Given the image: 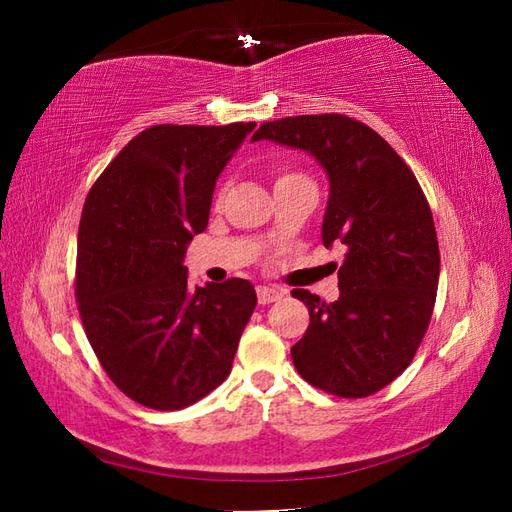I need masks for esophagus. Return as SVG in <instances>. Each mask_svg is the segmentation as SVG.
Returning a JSON list of instances; mask_svg holds the SVG:
<instances>
[{
	"label": "esophagus",
	"mask_w": 512,
	"mask_h": 512,
	"mask_svg": "<svg viewBox=\"0 0 512 512\" xmlns=\"http://www.w3.org/2000/svg\"><path fill=\"white\" fill-rule=\"evenodd\" d=\"M281 297H284V290H281V288L257 286V299H259V303H262V306H266V303H273Z\"/></svg>",
	"instance_id": "obj_1"
}]
</instances>
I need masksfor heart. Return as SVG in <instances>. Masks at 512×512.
<instances>
[{
  "mask_svg": "<svg viewBox=\"0 0 512 512\" xmlns=\"http://www.w3.org/2000/svg\"><path fill=\"white\" fill-rule=\"evenodd\" d=\"M290 176H295V173H286V176H281V178H290ZM281 178H279V180H281Z\"/></svg>",
  "mask_w": 512,
  "mask_h": 512,
  "instance_id": "1",
  "label": "heart"
}]
</instances>
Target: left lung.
<instances>
[{"instance_id": "8db88e82", "label": "left lung", "mask_w": 512, "mask_h": 512, "mask_svg": "<svg viewBox=\"0 0 512 512\" xmlns=\"http://www.w3.org/2000/svg\"><path fill=\"white\" fill-rule=\"evenodd\" d=\"M264 138L317 158L330 180L323 246L347 250L339 299L292 290L310 312L292 363L332 396H372L409 367L436 306L440 250L429 202L387 140L350 116H288L253 134Z\"/></svg>"}]
</instances>
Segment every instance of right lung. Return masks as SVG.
<instances>
[{"label": "right lung", "mask_w": 512, "mask_h": 512, "mask_svg": "<svg viewBox=\"0 0 512 512\" xmlns=\"http://www.w3.org/2000/svg\"><path fill=\"white\" fill-rule=\"evenodd\" d=\"M255 123L154 125L121 149L83 204L76 299L112 383L176 411L231 374L257 306L246 279L189 288L187 244L209 224L215 180Z\"/></svg>", "instance_id": "right-lung-1"}]
</instances>
